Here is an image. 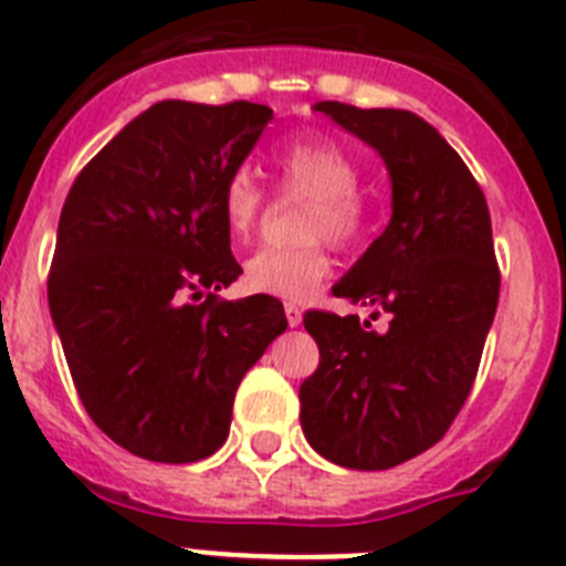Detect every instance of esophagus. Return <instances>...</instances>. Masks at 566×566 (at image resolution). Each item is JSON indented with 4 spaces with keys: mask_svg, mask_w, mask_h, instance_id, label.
Segmentation results:
<instances>
[{
    "mask_svg": "<svg viewBox=\"0 0 566 566\" xmlns=\"http://www.w3.org/2000/svg\"><path fill=\"white\" fill-rule=\"evenodd\" d=\"M284 316H287V325L291 327L302 325V307L293 305V302H287V305H284Z\"/></svg>",
    "mask_w": 566,
    "mask_h": 566,
    "instance_id": "esophagus-1",
    "label": "esophagus"
}]
</instances>
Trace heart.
<instances>
[{"instance_id":"heart-1","label":"heart","mask_w":566,"mask_h":566,"mask_svg":"<svg viewBox=\"0 0 566 566\" xmlns=\"http://www.w3.org/2000/svg\"><path fill=\"white\" fill-rule=\"evenodd\" d=\"M275 169L284 192L311 201L298 224V235L305 239V244L261 250L247 261L244 279L250 291L302 302L313 296L331 273V255L319 239L345 247L354 244L368 227V203L359 192L363 166L331 140L298 137L279 146ZM221 210L232 235L239 239L253 235L268 210V189L253 166H235L227 175L221 189Z\"/></svg>"}]
</instances>
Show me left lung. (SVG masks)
<instances>
[{
    "label": "left lung",
    "mask_w": 566,
    "mask_h": 566,
    "mask_svg": "<svg viewBox=\"0 0 566 566\" xmlns=\"http://www.w3.org/2000/svg\"><path fill=\"white\" fill-rule=\"evenodd\" d=\"M316 112L379 151L391 221L334 284V296L386 316L307 311L319 368L302 382L307 443L345 469L400 467L440 440L467 402L495 319L501 270L483 189L429 123L402 108L325 99Z\"/></svg>",
    "instance_id": "1"
}]
</instances>
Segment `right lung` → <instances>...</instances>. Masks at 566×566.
Listing matches in <instances>:
<instances>
[{
  "instance_id": "1",
  "label": "right lung",
  "mask_w": 566,
  "mask_h": 566,
  "mask_svg": "<svg viewBox=\"0 0 566 566\" xmlns=\"http://www.w3.org/2000/svg\"><path fill=\"white\" fill-rule=\"evenodd\" d=\"M273 112L164 99L83 166L60 212L49 307L85 411L155 463L210 458L230 434L244 374L287 319L239 279L221 210L227 175Z\"/></svg>"
}]
</instances>
